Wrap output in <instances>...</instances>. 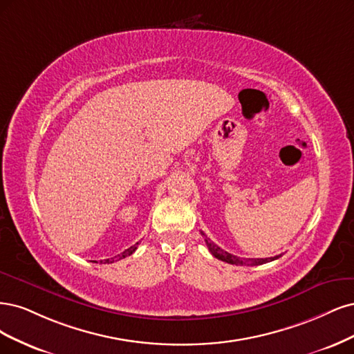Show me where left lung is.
<instances>
[{"label": "left lung", "mask_w": 354, "mask_h": 354, "mask_svg": "<svg viewBox=\"0 0 354 354\" xmlns=\"http://www.w3.org/2000/svg\"><path fill=\"white\" fill-rule=\"evenodd\" d=\"M201 235L204 236V241H206L207 244V248L209 252L216 257L222 261H226V263H231V265H236V266H257V265H263V263H268V261H272V260H277L281 257L279 256H275V257H266V259H243V257H236L231 253L225 252V250H222L221 247L216 245L210 238H207V235L204 234L201 231Z\"/></svg>", "instance_id": "8db88e82"}]
</instances>
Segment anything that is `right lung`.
<instances>
[{"mask_svg":"<svg viewBox=\"0 0 354 354\" xmlns=\"http://www.w3.org/2000/svg\"><path fill=\"white\" fill-rule=\"evenodd\" d=\"M136 247H138V243H136L135 245H132V247H129V248H127L124 250L123 253H120V254H118V256H115V257H111V259H106L104 260V263H113V261H118V260H120V259H124V257H128V256H131L135 250H136ZM102 261V260H101Z\"/></svg>","mask_w":354,"mask_h":354,"instance_id":"obj_1","label":"right lung"}]
</instances>
